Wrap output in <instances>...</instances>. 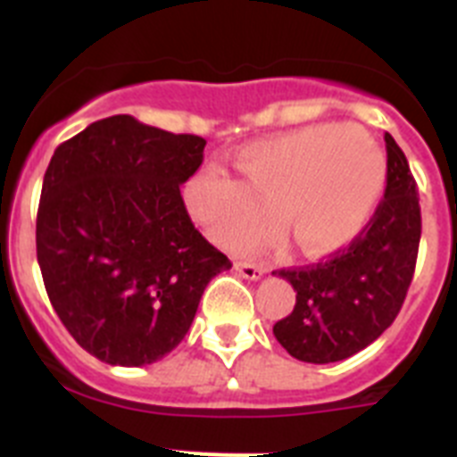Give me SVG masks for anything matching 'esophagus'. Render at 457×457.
Returning <instances> with one entry per match:
<instances>
[{
    "mask_svg": "<svg viewBox=\"0 0 457 457\" xmlns=\"http://www.w3.org/2000/svg\"><path fill=\"white\" fill-rule=\"evenodd\" d=\"M236 270L240 272V277L252 278V281H256V278H261L265 274L263 265H256V263H236Z\"/></svg>",
    "mask_w": 457,
    "mask_h": 457,
    "instance_id": "esophagus-1",
    "label": "esophagus"
}]
</instances>
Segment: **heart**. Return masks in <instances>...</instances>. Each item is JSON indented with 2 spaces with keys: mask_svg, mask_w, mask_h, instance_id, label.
<instances>
[{
  "mask_svg": "<svg viewBox=\"0 0 457 457\" xmlns=\"http://www.w3.org/2000/svg\"><path fill=\"white\" fill-rule=\"evenodd\" d=\"M242 180L204 169L185 185V205L221 249H256L248 240L272 224V208L309 256L343 249L364 231L386 189V157L350 123H325L247 144L237 153Z\"/></svg>",
  "mask_w": 457,
  "mask_h": 457,
  "instance_id": "1",
  "label": "heart"
}]
</instances>
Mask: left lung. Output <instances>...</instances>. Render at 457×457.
I'll use <instances>...</instances> for the list:
<instances>
[{
	"label": "left lung",
	"instance_id": "8db88e82",
	"mask_svg": "<svg viewBox=\"0 0 457 457\" xmlns=\"http://www.w3.org/2000/svg\"><path fill=\"white\" fill-rule=\"evenodd\" d=\"M386 141V189L364 231L327 261L277 270L295 288V306L272 327L300 361L353 357L395 320L417 268L421 208L417 180L394 137Z\"/></svg>",
	"mask_w": 457,
	"mask_h": 457
}]
</instances>
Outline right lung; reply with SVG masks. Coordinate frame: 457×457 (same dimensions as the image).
Here are the masks:
<instances>
[{
  "instance_id": "1",
  "label": "right lung",
  "mask_w": 457,
  "mask_h": 457,
  "mask_svg": "<svg viewBox=\"0 0 457 457\" xmlns=\"http://www.w3.org/2000/svg\"><path fill=\"white\" fill-rule=\"evenodd\" d=\"M204 148V137L119 114L52 155L36 217L40 274L63 327L104 364L132 369L171 353L210 278L231 270L180 196Z\"/></svg>"
}]
</instances>
